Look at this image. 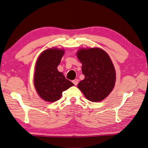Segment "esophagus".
<instances>
[{
    "label": "esophagus",
    "mask_w": 148,
    "mask_h": 148,
    "mask_svg": "<svg viewBox=\"0 0 148 148\" xmlns=\"http://www.w3.org/2000/svg\"><path fill=\"white\" fill-rule=\"evenodd\" d=\"M73 83L75 85H77L78 84V79H74V80H73Z\"/></svg>",
    "instance_id": "esophagus-1"
}]
</instances>
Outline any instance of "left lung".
I'll use <instances>...</instances> for the list:
<instances>
[{"label":"left lung","instance_id":"8db88e82","mask_svg":"<svg viewBox=\"0 0 148 148\" xmlns=\"http://www.w3.org/2000/svg\"><path fill=\"white\" fill-rule=\"evenodd\" d=\"M77 56L82 64L84 79L78 88L86 99L99 102L113 90L116 80L114 66L110 57L100 48L81 49Z\"/></svg>","mask_w":148,"mask_h":148}]
</instances>
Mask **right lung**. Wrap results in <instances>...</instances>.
Segmentation results:
<instances>
[{"label":"right lung","mask_w":148,"mask_h":148,"mask_svg":"<svg viewBox=\"0 0 148 148\" xmlns=\"http://www.w3.org/2000/svg\"><path fill=\"white\" fill-rule=\"evenodd\" d=\"M64 53L63 49H48L40 54L37 60L34 85L38 95L44 101H57L60 99L62 92L74 85L57 70Z\"/></svg>","instance_id":"1"}]
</instances>
